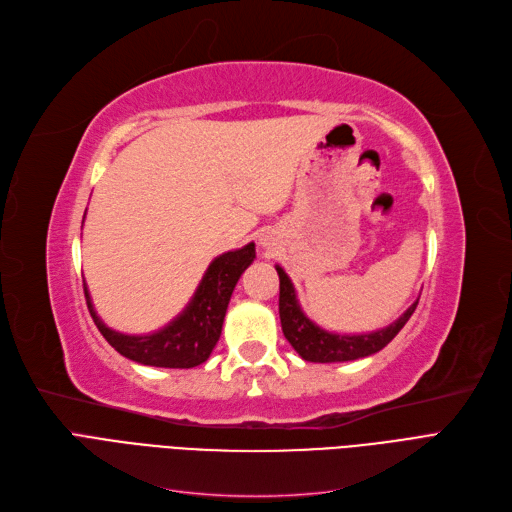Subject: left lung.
Segmentation results:
<instances>
[{
  "mask_svg": "<svg viewBox=\"0 0 512 512\" xmlns=\"http://www.w3.org/2000/svg\"><path fill=\"white\" fill-rule=\"evenodd\" d=\"M279 275V320L288 343L296 349V354L307 362H349L373 356L390 343L402 326L409 322L417 301L404 311L396 322L387 328L368 332V334H339L328 332L313 324L298 305L296 290L290 277L281 267H275Z\"/></svg>",
  "mask_w": 512,
  "mask_h": 512,
  "instance_id": "8db88e82",
  "label": "left lung"
}]
</instances>
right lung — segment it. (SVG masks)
<instances>
[{
  "instance_id": "1",
  "label": "right lung",
  "mask_w": 512,
  "mask_h": 512,
  "mask_svg": "<svg viewBox=\"0 0 512 512\" xmlns=\"http://www.w3.org/2000/svg\"><path fill=\"white\" fill-rule=\"evenodd\" d=\"M254 258L256 245L248 243L241 250L226 252L211 260L186 309L165 328L150 334H122L105 326L84 284L86 305L95 326L120 356L146 366L192 368L203 364L209 358L211 349L216 347L228 301H231L241 273L250 267Z\"/></svg>"
}]
</instances>
